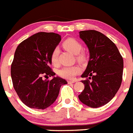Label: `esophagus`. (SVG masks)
Here are the masks:
<instances>
[{
	"label": "esophagus",
	"instance_id": "1",
	"mask_svg": "<svg viewBox=\"0 0 133 133\" xmlns=\"http://www.w3.org/2000/svg\"><path fill=\"white\" fill-rule=\"evenodd\" d=\"M67 82H68V84H72V83H74L76 81L75 80H68Z\"/></svg>",
	"mask_w": 133,
	"mask_h": 133
}]
</instances>
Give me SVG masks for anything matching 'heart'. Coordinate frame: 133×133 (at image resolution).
I'll list each match as a JSON object with an SVG mask.
<instances>
[{
  "label": "heart",
  "instance_id": "1",
  "mask_svg": "<svg viewBox=\"0 0 133 133\" xmlns=\"http://www.w3.org/2000/svg\"><path fill=\"white\" fill-rule=\"evenodd\" d=\"M62 45L66 50L73 54H76L77 61L80 63L84 61L86 59V55L84 52L81 51L82 49V45L77 40L73 38H69L64 41ZM58 57H59V49L57 48H55L50 55V60L53 65H57ZM80 68L79 67L73 65V66L63 67L61 70H59L58 74L63 78L72 79L75 77L76 75L80 73Z\"/></svg>",
  "mask_w": 133,
  "mask_h": 133
}]
</instances>
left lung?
Listing matches in <instances>:
<instances>
[{
	"instance_id": "left-lung-1",
	"label": "left lung",
	"mask_w": 133,
	"mask_h": 133,
	"mask_svg": "<svg viewBox=\"0 0 133 133\" xmlns=\"http://www.w3.org/2000/svg\"><path fill=\"white\" fill-rule=\"evenodd\" d=\"M87 45L90 59L82 78L84 89L80 101L91 108H99L110 101L121 85L123 58L116 44L106 36L96 30L79 32Z\"/></svg>"
}]
</instances>
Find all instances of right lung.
I'll use <instances>...</instances> for the list:
<instances>
[{"instance_id":"right-lung-1","label":"right lung","mask_w":133,"mask_h":133,"mask_svg":"<svg viewBox=\"0 0 133 133\" xmlns=\"http://www.w3.org/2000/svg\"><path fill=\"white\" fill-rule=\"evenodd\" d=\"M61 41V36L53 32H38L22 41L17 47L11 68L15 91L28 107L44 110L59 95L61 85L66 80L54 76L50 65V55ZM47 78L43 80V77Z\"/></svg>"}]
</instances>
